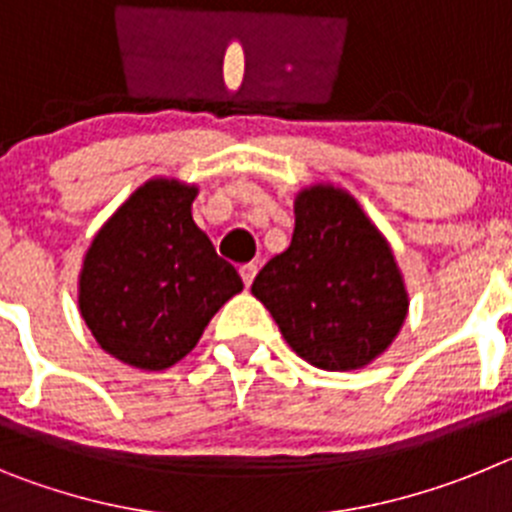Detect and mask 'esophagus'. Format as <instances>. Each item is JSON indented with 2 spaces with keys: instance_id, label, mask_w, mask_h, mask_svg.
<instances>
[{
  "instance_id": "1",
  "label": "esophagus",
  "mask_w": 512,
  "mask_h": 512,
  "mask_svg": "<svg viewBox=\"0 0 512 512\" xmlns=\"http://www.w3.org/2000/svg\"><path fill=\"white\" fill-rule=\"evenodd\" d=\"M238 271H241L243 284H246V287H251L253 279H256V271H259V266H256V264H243Z\"/></svg>"
}]
</instances>
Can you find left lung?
Here are the masks:
<instances>
[{
  "label": "left lung",
  "instance_id": "8db88e82",
  "mask_svg": "<svg viewBox=\"0 0 512 512\" xmlns=\"http://www.w3.org/2000/svg\"><path fill=\"white\" fill-rule=\"evenodd\" d=\"M284 341L328 372L361 369L395 341L408 292L395 256L351 194L310 187L295 200V233L251 284Z\"/></svg>",
  "mask_w": 512,
  "mask_h": 512
}]
</instances>
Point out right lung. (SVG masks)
Returning a JSON list of instances; mask_svg holds the SVG:
<instances>
[{
	"instance_id": "obj_1",
	"label": "right lung",
	"mask_w": 512,
	"mask_h": 512,
	"mask_svg": "<svg viewBox=\"0 0 512 512\" xmlns=\"http://www.w3.org/2000/svg\"><path fill=\"white\" fill-rule=\"evenodd\" d=\"M197 187L153 179L102 225L84 256L79 310L110 356L161 372L197 346L202 330L243 289L192 220Z\"/></svg>"
}]
</instances>
